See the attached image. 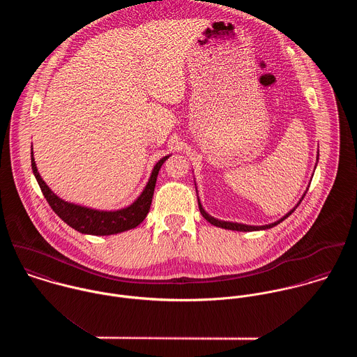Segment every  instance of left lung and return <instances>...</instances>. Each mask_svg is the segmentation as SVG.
Instances as JSON below:
<instances>
[{
	"label": "left lung",
	"instance_id": "8db88e82",
	"mask_svg": "<svg viewBox=\"0 0 357 357\" xmlns=\"http://www.w3.org/2000/svg\"><path fill=\"white\" fill-rule=\"evenodd\" d=\"M307 191V190H306ZM305 192H304V195H303V198L300 199V202L296 204L286 215H283L280 220H278V221H275V222H272V224H268V225H246V224H241V222H231V221H222V220H218V218H214V217H211L208 213H206V210L204 208V206L201 204V201H199V198H198V204H199V210H201V214L204 215V218H206V221H208L210 224H213V225H215V227H220V228H224V229H232V231H242V232H250V231H259V229H269V228H272V227H275V225H278V224H280L283 220H286L297 207H298V204H301V201L304 199V197H305Z\"/></svg>",
	"mask_w": 357,
	"mask_h": 357
}]
</instances>
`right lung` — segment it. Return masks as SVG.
Returning <instances> with one entry per match:
<instances>
[{"instance_id": "obj_1", "label": "right lung", "mask_w": 357, "mask_h": 357, "mask_svg": "<svg viewBox=\"0 0 357 357\" xmlns=\"http://www.w3.org/2000/svg\"><path fill=\"white\" fill-rule=\"evenodd\" d=\"M169 156L170 155H166L156 162L147 185L144 187L143 192L133 204L119 210H108V211L66 202L61 198H59L47 185V183L41 178L34 160L33 149H31V169L44 197L47 198V202L51 206L52 210L67 225H70L71 228H74L81 234L104 236V235H115V234L133 229L140 222L144 221L153 202V190H155V183H156L159 169Z\"/></svg>"}]
</instances>
